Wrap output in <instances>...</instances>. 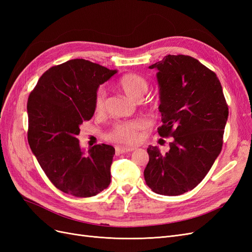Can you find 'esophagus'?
<instances>
[{
    "instance_id": "1",
    "label": "esophagus",
    "mask_w": 252,
    "mask_h": 252,
    "mask_svg": "<svg viewBox=\"0 0 252 252\" xmlns=\"http://www.w3.org/2000/svg\"><path fill=\"white\" fill-rule=\"evenodd\" d=\"M134 150L133 147H117L116 148V154L121 155V154H126V152H130Z\"/></svg>"
}]
</instances>
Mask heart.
<instances>
[{
  "label": "heart",
  "mask_w": 252,
  "mask_h": 252,
  "mask_svg": "<svg viewBox=\"0 0 252 252\" xmlns=\"http://www.w3.org/2000/svg\"><path fill=\"white\" fill-rule=\"evenodd\" d=\"M148 82L143 77L135 73H128L119 81V88L127 97L132 101L139 102L148 91ZM94 111L102 113L106 106V94L104 89H98L94 95ZM144 122L141 120H132L128 122H120L114 124L107 133V139L121 145H133L139 140V132L144 128Z\"/></svg>",
  "instance_id": "obj_1"
}]
</instances>
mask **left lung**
I'll use <instances>...</instances> for the list:
<instances>
[{
  "label": "left lung",
  "instance_id": "1",
  "mask_svg": "<svg viewBox=\"0 0 252 252\" xmlns=\"http://www.w3.org/2000/svg\"><path fill=\"white\" fill-rule=\"evenodd\" d=\"M156 69L163 125L158 134L173 136L169 151L147 148L146 184L162 195H180L200 184L219 157L228 106L217 74L189 56H166Z\"/></svg>",
  "mask_w": 252,
  "mask_h": 252
}]
</instances>
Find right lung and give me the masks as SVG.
Returning a JSON list of instances; mask_svg holds the SVG:
<instances>
[{
  "label": "right lung",
  "instance_id": "right-lung-1",
  "mask_svg": "<svg viewBox=\"0 0 252 252\" xmlns=\"http://www.w3.org/2000/svg\"><path fill=\"white\" fill-rule=\"evenodd\" d=\"M118 70L74 59L44 72L27 103L28 143L42 169L61 191L96 195L110 184L114 148L95 145L88 154L77 136L94 113V95Z\"/></svg>",
  "mask_w": 252,
  "mask_h": 252
}]
</instances>
